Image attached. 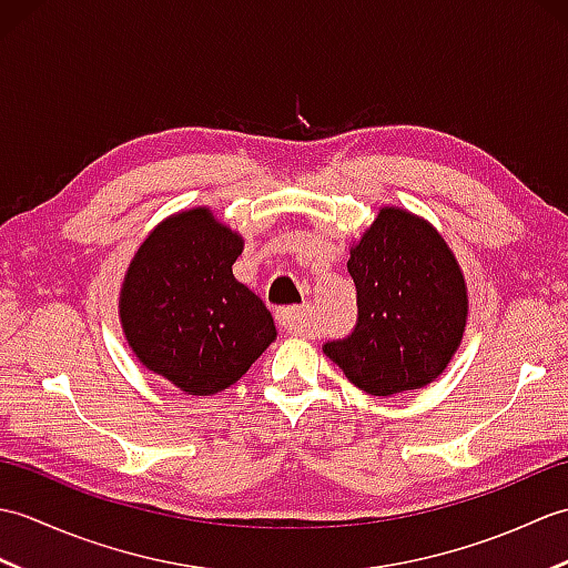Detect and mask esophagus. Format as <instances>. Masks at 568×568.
Returning a JSON list of instances; mask_svg holds the SVG:
<instances>
[{
  "label": "esophagus",
  "instance_id": "obj_1",
  "mask_svg": "<svg viewBox=\"0 0 568 568\" xmlns=\"http://www.w3.org/2000/svg\"><path fill=\"white\" fill-rule=\"evenodd\" d=\"M310 324V312L305 307H283L277 312V327L287 334H303Z\"/></svg>",
  "mask_w": 568,
  "mask_h": 568
}]
</instances>
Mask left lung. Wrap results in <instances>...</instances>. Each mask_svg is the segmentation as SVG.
Segmentation results:
<instances>
[{
  "label": "left lung",
  "instance_id": "obj_1",
  "mask_svg": "<svg viewBox=\"0 0 568 568\" xmlns=\"http://www.w3.org/2000/svg\"><path fill=\"white\" fill-rule=\"evenodd\" d=\"M346 268L356 285V327L324 344V354L371 395L425 388L466 327V283L452 248L419 216L383 207Z\"/></svg>",
  "mask_w": 568,
  "mask_h": 568
}]
</instances>
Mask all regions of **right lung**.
Wrapping results in <instances>:
<instances>
[{
    "label": "right lung",
    "mask_w": 568,
    "mask_h": 568,
    "mask_svg": "<svg viewBox=\"0 0 568 568\" xmlns=\"http://www.w3.org/2000/svg\"><path fill=\"white\" fill-rule=\"evenodd\" d=\"M244 239L207 207L168 216L124 275L119 317L143 366L187 395L234 385L275 339L263 300L232 265Z\"/></svg>",
    "instance_id": "add662e5"
}]
</instances>
